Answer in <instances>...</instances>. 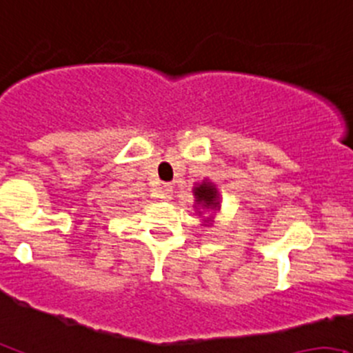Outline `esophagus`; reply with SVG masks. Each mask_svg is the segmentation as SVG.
Returning <instances> with one entry per match:
<instances>
[{
	"mask_svg": "<svg viewBox=\"0 0 353 353\" xmlns=\"http://www.w3.org/2000/svg\"><path fill=\"white\" fill-rule=\"evenodd\" d=\"M172 194H173V187L170 183H165L159 187L158 190V197L159 199H172Z\"/></svg>",
	"mask_w": 353,
	"mask_h": 353,
	"instance_id": "obj_1",
	"label": "esophagus"
}]
</instances>
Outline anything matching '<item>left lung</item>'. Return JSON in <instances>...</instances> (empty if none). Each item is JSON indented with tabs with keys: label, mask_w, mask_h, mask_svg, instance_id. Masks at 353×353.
Returning a JSON list of instances; mask_svg holds the SVG:
<instances>
[{
	"label": "left lung",
	"mask_w": 353,
	"mask_h": 353,
	"mask_svg": "<svg viewBox=\"0 0 353 353\" xmlns=\"http://www.w3.org/2000/svg\"><path fill=\"white\" fill-rule=\"evenodd\" d=\"M194 195L195 202L201 207L202 210H207V212H216V210L221 209L219 205V192H217L216 185L212 181L203 180L202 183H199L197 187H194ZM202 210H199V214H202ZM209 219V217H207Z\"/></svg>",
	"instance_id": "left-lung-1"
}]
</instances>
